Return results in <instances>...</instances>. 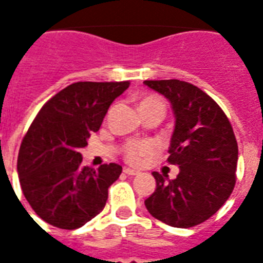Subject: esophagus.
<instances>
[{"label":"esophagus","mask_w":263,"mask_h":263,"mask_svg":"<svg viewBox=\"0 0 263 263\" xmlns=\"http://www.w3.org/2000/svg\"><path fill=\"white\" fill-rule=\"evenodd\" d=\"M124 173L128 176H136V175H139V171H135V169H129V168H124Z\"/></svg>","instance_id":"esophagus-1"}]
</instances>
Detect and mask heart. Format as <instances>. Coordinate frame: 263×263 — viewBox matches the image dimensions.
<instances>
[{
    "mask_svg": "<svg viewBox=\"0 0 263 263\" xmlns=\"http://www.w3.org/2000/svg\"><path fill=\"white\" fill-rule=\"evenodd\" d=\"M144 105H160V106H164L160 99L156 98V97H147V98H144L140 102L139 107L144 106ZM154 152H156V144L152 143V142H147V140H139V142H128L124 146L123 154L124 158L129 164L139 165L146 157L152 156Z\"/></svg>",
    "mask_w": 263,
    "mask_h": 263,
    "instance_id": "1",
    "label": "heart"
}]
</instances>
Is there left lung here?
Masks as SVG:
<instances>
[{"mask_svg": "<svg viewBox=\"0 0 263 263\" xmlns=\"http://www.w3.org/2000/svg\"><path fill=\"white\" fill-rule=\"evenodd\" d=\"M168 99L175 115L168 162L179 175L153 172L156 191L144 200L154 218L175 228H191L217 213L236 183L237 142L216 101L181 80H144Z\"/></svg>", "mask_w": 263, "mask_h": 263, "instance_id": "8db88e82", "label": "left lung"}]
</instances>
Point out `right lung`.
Segmentation results:
<instances>
[{
    "label": "right lung",
    "mask_w": 263,
    "mask_h": 263,
    "mask_svg": "<svg viewBox=\"0 0 263 263\" xmlns=\"http://www.w3.org/2000/svg\"><path fill=\"white\" fill-rule=\"evenodd\" d=\"M128 87L129 82L71 84L43 105L28 128L18 150V180L31 208L47 224L80 228L105 208L107 188L123 168L113 162L83 166L80 150Z\"/></svg>",
    "instance_id": "right-lung-1"
}]
</instances>
